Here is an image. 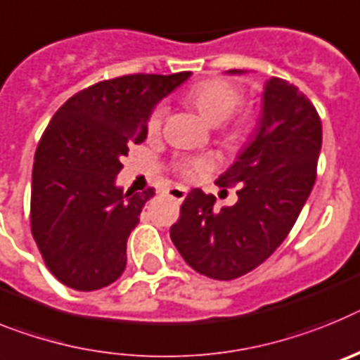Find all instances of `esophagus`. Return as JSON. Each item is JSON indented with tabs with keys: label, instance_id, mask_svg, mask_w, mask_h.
Returning a JSON list of instances; mask_svg holds the SVG:
<instances>
[{
	"label": "esophagus",
	"instance_id": "1",
	"mask_svg": "<svg viewBox=\"0 0 360 360\" xmlns=\"http://www.w3.org/2000/svg\"><path fill=\"white\" fill-rule=\"evenodd\" d=\"M186 193H188V190L184 188V186H172V188H168V195L172 199H176V201H183L186 198Z\"/></svg>",
	"mask_w": 360,
	"mask_h": 360
}]
</instances>
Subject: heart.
<instances>
[{
  "mask_svg": "<svg viewBox=\"0 0 360 360\" xmlns=\"http://www.w3.org/2000/svg\"><path fill=\"white\" fill-rule=\"evenodd\" d=\"M190 103L199 110V114L205 117L208 123L219 124L230 120L233 112L237 110L243 103V92L239 86L226 79H206L198 83L186 96ZM167 114V106H155L154 112L148 117V132L155 134L161 128L162 117ZM252 128V115L240 114L239 117L228 124L226 139L228 141H237L243 139ZM210 162L206 159H184L179 162V172L184 177L199 176Z\"/></svg>",
  "mask_w": 360,
  "mask_h": 360,
  "instance_id": "b5f03b06",
  "label": "heart"
}]
</instances>
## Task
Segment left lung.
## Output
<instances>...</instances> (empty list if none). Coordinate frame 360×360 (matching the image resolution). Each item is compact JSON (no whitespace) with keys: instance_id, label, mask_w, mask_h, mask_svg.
Listing matches in <instances>:
<instances>
[{"instance_id":"8db88e82","label":"left lung","mask_w":360,"mask_h":360,"mask_svg":"<svg viewBox=\"0 0 360 360\" xmlns=\"http://www.w3.org/2000/svg\"><path fill=\"white\" fill-rule=\"evenodd\" d=\"M245 70H228L243 74ZM323 124L301 90L270 77L250 141L219 186L243 183L237 202L215 210L212 193L193 188L172 224V243L201 275L232 281L257 268L286 239L317 177Z\"/></svg>"}]
</instances>
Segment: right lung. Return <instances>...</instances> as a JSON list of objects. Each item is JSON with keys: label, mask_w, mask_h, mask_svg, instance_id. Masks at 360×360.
<instances>
[{"label": "right lung", "mask_w": 360, "mask_h": 360, "mask_svg": "<svg viewBox=\"0 0 360 360\" xmlns=\"http://www.w3.org/2000/svg\"><path fill=\"white\" fill-rule=\"evenodd\" d=\"M190 74L101 81L50 120L34 155L30 228L46 268L68 288L94 292L123 274L128 236L155 190L123 192L121 159L145 141L154 106Z\"/></svg>", "instance_id": "add662e5"}]
</instances>
